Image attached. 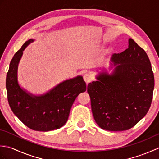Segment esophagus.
Listing matches in <instances>:
<instances>
[{
    "label": "esophagus",
    "instance_id": "obj_1",
    "mask_svg": "<svg viewBox=\"0 0 159 159\" xmlns=\"http://www.w3.org/2000/svg\"><path fill=\"white\" fill-rule=\"evenodd\" d=\"M84 80L86 82V83H89L92 80V76L89 74H85V75L83 76Z\"/></svg>",
    "mask_w": 159,
    "mask_h": 159
}]
</instances>
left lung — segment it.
Masks as SVG:
<instances>
[{"mask_svg": "<svg viewBox=\"0 0 159 159\" xmlns=\"http://www.w3.org/2000/svg\"><path fill=\"white\" fill-rule=\"evenodd\" d=\"M111 61L116 66L113 73H100L96 81L88 84L87 92L97 124L106 130L123 131L147 114L154 77L146 52L131 38L128 48L113 55Z\"/></svg>", "mask_w": 159, "mask_h": 159, "instance_id": "obj_1", "label": "left lung"}]
</instances>
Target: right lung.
<instances>
[{
	"label": "right lung",
	"mask_w": 159,
	"mask_h": 159,
	"mask_svg": "<svg viewBox=\"0 0 159 159\" xmlns=\"http://www.w3.org/2000/svg\"><path fill=\"white\" fill-rule=\"evenodd\" d=\"M34 40L29 39L17 51L9 64L6 78V89L9 107L22 122L37 131L59 129L66 123L74 100L86 91L83 76H78L59 83L41 96L27 93L18 82V66L23 50Z\"/></svg>",
	"instance_id": "1"
}]
</instances>
